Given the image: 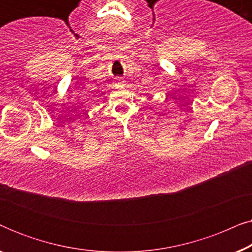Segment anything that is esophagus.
<instances>
[{
    "instance_id": "34e87169",
    "label": "esophagus",
    "mask_w": 252,
    "mask_h": 252,
    "mask_svg": "<svg viewBox=\"0 0 252 252\" xmlns=\"http://www.w3.org/2000/svg\"><path fill=\"white\" fill-rule=\"evenodd\" d=\"M117 82H118V85H124V82H125V81H124L123 79H118V80H117Z\"/></svg>"
}]
</instances>
